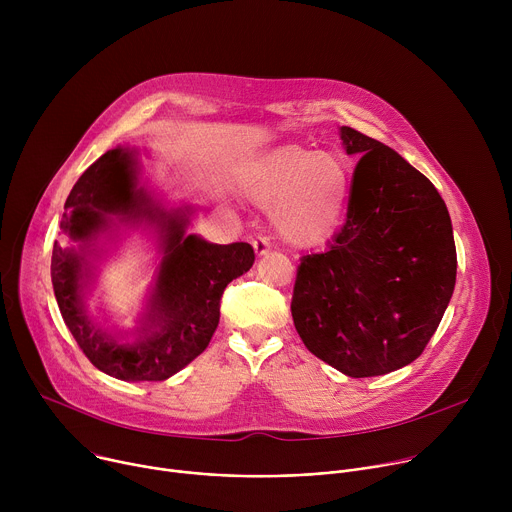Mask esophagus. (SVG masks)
<instances>
[{"label": "esophagus", "instance_id": "esophagus-1", "mask_svg": "<svg viewBox=\"0 0 512 512\" xmlns=\"http://www.w3.org/2000/svg\"><path fill=\"white\" fill-rule=\"evenodd\" d=\"M251 243H253V249L257 255H267L269 249H271V243L265 235H253L251 237Z\"/></svg>", "mask_w": 512, "mask_h": 512}]
</instances>
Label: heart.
I'll return each instance as SVG.
<instances>
[{
  "instance_id": "1",
  "label": "heart",
  "mask_w": 512,
  "mask_h": 512,
  "mask_svg": "<svg viewBox=\"0 0 512 512\" xmlns=\"http://www.w3.org/2000/svg\"><path fill=\"white\" fill-rule=\"evenodd\" d=\"M245 194L271 208V225L289 247H314L340 227L350 196L342 158L281 145L251 164L241 178Z\"/></svg>"
}]
</instances>
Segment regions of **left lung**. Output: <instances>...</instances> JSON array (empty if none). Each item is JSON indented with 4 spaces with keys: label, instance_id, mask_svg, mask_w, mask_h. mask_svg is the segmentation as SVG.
Returning <instances> with one entry per match:
<instances>
[{
    "label": "left lung",
    "instance_id": "1",
    "mask_svg": "<svg viewBox=\"0 0 512 512\" xmlns=\"http://www.w3.org/2000/svg\"><path fill=\"white\" fill-rule=\"evenodd\" d=\"M360 156L344 227L304 255L291 316L306 348L362 379L413 362L442 322L456 285L450 212L435 186L389 145L340 127Z\"/></svg>",
    "mask_w": 512,
    "mask_h": 512
}]
</instances>
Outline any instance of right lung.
<instances>
[{"label": "right lung", "mask_w": 512, "mask_h": 512, "mask_svg": "<svg viewBox=\"0 0 512 512\" xmlns=\"http://www.w3.org/2000/svg\"><path fill=\"white\" fill-rule=\"evenodd\" d=\"M113 215L121 221L148 215L163 229L165 257L149 314L133 343H117L84 308L88 247L110 228ZM186 225L184 210L152 206L150 196L137 188L135 156L129 150H109L72 186L60 229L81 249L56 241L50 275L64 324L105 375L121 381H166L182 371L208 346L221 318L225 287L251 269L255 253L249 243L214 245L186 235Z\"/></svg>", "instance_id": "add662e5"}]
</instances>
